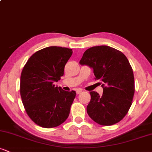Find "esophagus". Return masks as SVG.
<instances>
[{
	"label": "esophagus",
	"mask_w": 152,
	"mask_h": 152,
	"mask_svg": "<svg viewBox=\"0 0 152 152\" xmlns=\"http://www.w3.org/2000/svg\"><path fill=\"white\" fill-rule=\"evenodd\" d=\"M76 94H80L82 92V90L80 89V88H78V89H76Z\"/></svg>",
	"instance_id": "obj_1"
}]
</instances>
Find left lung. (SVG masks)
Returning <instances> with one entry per match:
<instances>
[{"mask_svg": "<svg viewBox=\"0 0 152 152\" xmlns=\"http://www.w3.org/2000/svg\"><path fill=\"white\" fill-rule=\"evenodd\" d=\"M79 64L94 69L95 80L102 82L104 89L102 96L90 92L88 116L102 126L119 122L128 113L135 91L133 70L126 56L110 46H94L83 53Z\"/></svg>", "mask_w": 152, "mask_h": 152, "instance_id": "1", "label": "left lung"}]
</instances>
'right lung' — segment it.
Masks as SVG:
<instances>
[{
  "label": "right lung",
  "mask_w": 152,
  "mask_h": 152,
  "mask_svg": "<svg viewBox=\"0 0 152 152\" xmlns=\"http://www.w3.org/2000/svg\"><path fill=\"white\" fill-rule=\"evenodd\" d=\"M72 49L50 46L29 58L20 75V94L28 116L38 126L53 128L64 123L70 113L76 91L55 86L64 76Z\"/></svg>",
  "instance_id": "1"
}]
</instances>
